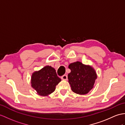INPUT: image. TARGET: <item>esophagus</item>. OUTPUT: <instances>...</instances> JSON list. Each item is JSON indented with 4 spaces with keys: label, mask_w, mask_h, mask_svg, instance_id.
<instances>
[{
    "label": "esophagus",
    "mask_w": 125,
    "mask_h": 125,
    "mask_svg": "<svg viewBox=\"0 0 125 125\" xmlns=\"http://www.w3.org/2000/svg\"><path fill=\"white\" fill-rule=\"evenodd\" d=\"M61 78H62V79L63 80H67V76L66 75H63L61 77Z\"/></svg>",
    "instance_id": "obj_1"
}]
</instances>
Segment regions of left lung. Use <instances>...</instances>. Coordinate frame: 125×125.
I'll return each instance as SVG.
<instances>
[{"label":"left lung","mask_w":125,"mask_h":125,"mask_svg":"<svg viewBox=\"0 0 125 125\" xmlns=\"http://www.w3.org/2000/svg\"><path fill=\"white\" fill-rule=\"evenodd\" d=\"M71 73L68 75V82L73 92L80 95L89 93L94 87L97 74L92 66L80 62L70 63Z\"/></svg>","instance_id":"obj_1"}]
</instances>
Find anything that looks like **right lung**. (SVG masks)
<instances>
[{
    "label": "right lung",
    "mask_w": 125,
    "mask_h": 125,
    "mask_svg": "<svg viewBox=\"0 0 125 125\" xmlns=\"http://www.w3.org/2000/svg\"><path fill=\"white\" fill-rule=\"evenodd\" d=\"M61 81L55 69L50 66H45L32 73L31 84L38 95L46 96L55 91L56 85Z\"/></svg>",
    "instance_id": "right-lung-1"
}]
</instances>
